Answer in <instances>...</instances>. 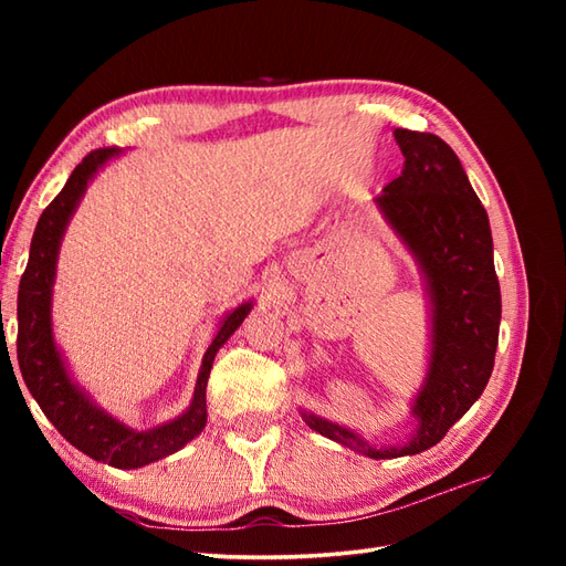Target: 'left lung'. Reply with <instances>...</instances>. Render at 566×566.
<instances>
[{
  "instance_id": "8db88e82",
  "label": "left lung",
  "mask_w": 566,
  "mask_h": 566,
  "mask_svg": "<svg viewBox=\"0 0 566 566\" xmlns=\"http://www.w3.org/2000/svg\"><path fill=\"white\" fill-rule=\"evenodd\" d=\"M401 175L375 198L418 256L432 295V361L413 413L418 432L403 447L370 449L335 422L302 413L318 434L370 458L432 449L482 397L491 378L501 325V285L493 266L489 217L453 148L427 132H394Z\"/></svg>"
}]
</instances>
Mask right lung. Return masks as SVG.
<instances>
[{
  "instance_id": "obj_1",
  "label": "right lung",
  "mask_w": 566,
  "mask_h": 566,
  "mask_svg": "<svg viewBox=\"0 0 566 566\" xmlns=\"http://www.w3.org/2000/svg\"><path fill=\"white\" fill-rule=\"evenodd\" d=\"M117 148H96L73 169L71 179L65 181L63 191L46 205L42 212L35 235H32L30 260L19 285V339H15V354H19L21 375L25 387L40 403L42 413L51 424L73 443L75 449L87 453L94 460H104L113 468H142L153 460H160L179 451L184 443L202 432L208 422V403H205V387H208L210 368L219 347L231 337V333L243 323L252 304H243L233 310L212 345L205 352L202 368L193 394V403L186 413L150 432H134L119 424L104 410L96 408L84 394L71 382L56 352L54 335H51V285H54L59 245L65 231L67 219L75 212L77 202L87 188L96 169L104 165Z\"/></svg>"
}]
</instances>
